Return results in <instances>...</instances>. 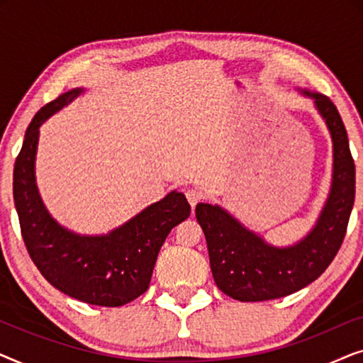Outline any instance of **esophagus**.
I'll list each match as a JSON object with an SVG mask.
<instances>
[{
	"instance_id": "esophagus-1",
	"label": "esophagus",
	"mask_w": 363,
	"mask_h": 363,
	"mask_svg": "<svg viewBox=\"0 0 363 363\" xmlns=\"http://www.w3.org/2000/svg\"><path fill=\"white\" fill-rule=\"evenodd\" d=\"M185 196H186V200L190 201L191 206H195L196 203H200L203 198H205L203 191L198 190V188H188V190L185 191Z\"/></svg>"
}]
</instances>
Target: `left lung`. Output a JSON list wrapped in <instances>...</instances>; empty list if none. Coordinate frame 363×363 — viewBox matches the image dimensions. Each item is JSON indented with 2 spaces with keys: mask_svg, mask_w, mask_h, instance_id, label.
Wrapping results in <instances>:
<instances>
[{
  "mask_svg": "<svg viewBox=\"0 0 363 363\" xmlns=\"http://www.w3.org/2000/svg\"><path fill=\"white\" fill-rule=\"evenodd\" d=\"M314 99L334 145L332 185L319 220L309 235L287 247L267 245L218 205L198 203L196 220L205 233L216 286L241 302L279 299L297 292L324 272L345 238L355 200V163L340 113L327 96L301 91Z\"/></svg>",
  "mask_w": 363,
  "mask_h": 363,
  "instance_id": "obj_1",
  "label": "left lung"
}]
</instances>
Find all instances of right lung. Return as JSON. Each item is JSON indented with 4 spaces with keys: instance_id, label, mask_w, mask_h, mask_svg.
Instances as JSON below:
<instances>
[{
    "instance_id": "obj_1",
    "label": "right lung",
    "mask_w": 363,
    "mask_h": 363,
    "mask_svg": "<svg viewBox=\"0 0 363 363\" xmlns=\"http://www.w3.org/2000/svg\"><path fill=\"white\" fill-rule=\"evenodd\" d=\"M81 92L72 89L59 96L29 123L14 163V206L26 250L48 282L87 304L118 307L148 289L158 251L168 233L190 216L191 208L183 193L170 191L102 236L76 235L49 215L34 177L39 127Z\"/></svg>"
}]
</instances>
